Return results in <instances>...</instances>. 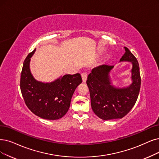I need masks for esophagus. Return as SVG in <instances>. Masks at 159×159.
I'll use <instances>...</instances> for the list:
<instances>
[{"label": "esophagus", "mask_w": 159, "mask_h": 159, "mask_svg": "<svg viewBox=\"0 0 159 159\" xmlns=\"http://www.w3.org/2000/svg\"><path fill=\"white\" fill-rule=\"evenodd\" d=\"M81 77H82V80H83L84 83H85L87 78V72L81 73Z\"/></svg>", "instance_id": "34e87169"}]
</instances>
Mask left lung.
<instances>
[{"mask_svg":"<svg viewBox=\"0 0 159 159\" xmlns=\"http://www.w3.org/2000/svg\"><path fill=\"white\" fill-rule=\"evenodd\" d=\"M125 53L120 61L130 62L132 84L127 87L117 88L111 85L110 72L113 66L101 65L92 70L86 83L90 92L91 107L103 120L121 119L134 106L141 85L139 66L136 58L125 47Z\"/></svg>","mask_w":159,"mask_h":159,"instance_id":"obj_1","label":"left lung"}]
</instances>
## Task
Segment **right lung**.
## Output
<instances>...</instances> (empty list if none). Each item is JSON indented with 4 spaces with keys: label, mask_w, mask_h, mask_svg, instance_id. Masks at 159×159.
<instances>
[{
    "label": "right lung",
    "mask_w": 159,
    "mask_h": 159,
    "mask_svg": "<svg viewBox=\"0 0 159 159\" xmlns=\"http://www.w3.org/2000/svg\"><path fill=\"white\" fill-rule=\"evenodd\" d=\"M23 62L20 89L25 104L36 116L48 120L59 119L67 113L74 92L82 82L80 74H66L51 83L36 80L30 70V57Z\"/></svg>",
    "instance_id": "right-lung-1"
}]
</instances>
